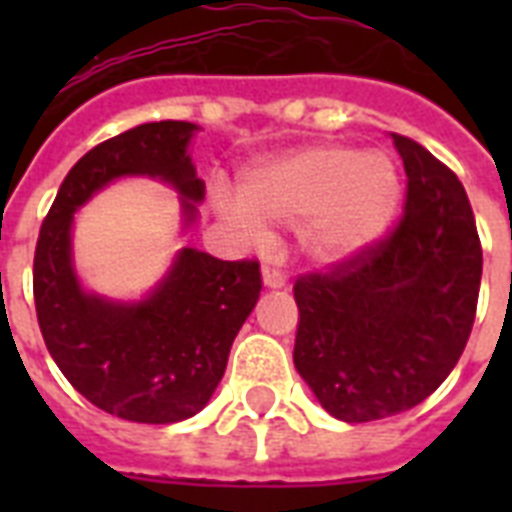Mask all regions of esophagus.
Masks as SVG:
<instances>
[{
    "instance_id": "obj_1",
    "label": "esophagus",
    "mask_w": 512,
    "mask_h": 512,
    "mask_svg": "<svg viewBox=\"0 0 512 512\" xmlns=\"http://www.w3.org/2000/svg\"><path fill=\"white\" fill-rule=\"evenodd\" d=\"M263 281L268 289H281L287 284V273L281 271L279 265H263Z\"/></svg>"
}]
</instances>
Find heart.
Returning a JSON list of instances; mask_svg holds the SVG:
<instances>
[{"label":"heart","mask_w":512,"mask_h":512,"mask_svg":"<svg viewBox=\"0 0 512 512\" xmlns=\"http://www.w3.org/2000/svg\"><path fill=\"white\" fill-rule=\"evenodd\" d=\"M401 201L396 164L348 146H308L257 164L239 185L233 215L257 223L308 225V247L324 263L364 252L388 231Z\"/></svg>","instance_id":"heart-1"}]
</instances>
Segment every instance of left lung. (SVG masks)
<instances>
[{
    "mask_svg": "<svg viewBox=\"0 0 512 512\" xmlns=\"http://www.w3.org/2000/svg\"><path fill=\"white\" fill-rule=\"evenodd\" d=\"M390 138L406 170L396 228L295 281V366L342 422L385 420L425 401L476 321L484 255L468 193L420 143Z\"/></svg>",
    "mask_w": 512,
    "mask_h": 512,
    "instance_id": "1",
    "label": "left lung"
}]
</instances>
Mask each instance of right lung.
I'll use <instances>...</instances> for the list:
<instances>
[{
    "mask_svg": "<svg viewBox=\"0 0 512 512\" xmlns=\"http://www.w3.org/2000/svg\"><path fill=\"white\" fill-rule=\"evenodd\" d=\"M196 130L172 119L140 124L87 151L60 185L36 241L34 303L44 345L90 404L130 422L170 425L207 406L263 289L260 263L185 247L146 300L111 303L79 287L71 223L111 180L148 175L175 185L191 225L204 199L188 156Z\"/></svg>",
    "mask_w": 512,
    "mask_h": 512,
    "instance_id": "obj_1",
    "label": "right lung"
}]
</instances>
